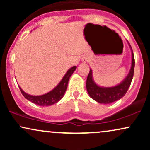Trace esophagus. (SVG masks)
Listing matches in <instances>:
<instances>
[{
    "mask_svg": "<svg viewBox=\"0 0 150 150\" xmlns=\"http://www.w3.org/2000/svg\"><path fill=\"white\" fill-rule=\"evenodd\" d=\"M82 61L83 63H86V62H87V61H88V58H87V57H83L82 58Z\"/></svg>",
    "mask_w": 150,
    "mask_h": 150,
    "instance_id": "obj_1",
    "label": "esophagus"
}]
</instances>
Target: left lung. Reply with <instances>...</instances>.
<instances>
[{
	"label": "left lung",
	"mask_w": 150,
	"mask_h": 150,
	"mask_svg": "<svg viewBox=\"0 0 150 150\" xmlns=\"http://www.w3.org/2000/svg\"><path fill=\"white\" fill-rule=\"evenodd\" d=\"M128 45L131 49L132 53V63L130 71L125 78L120 82L118 85L113 87H105L98 85L94 81L92 75V70L90 69L86 82L87 92L89 97L100 104H110L121 99L127 92L131 84L132 77H133L134 68H135V59L132 49L128 43Z\"/></svg>",
	"instance_id": "8db88e82"
}]
</instances>
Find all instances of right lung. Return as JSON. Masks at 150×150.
I'll return each instance as SVG.
<instances>
[{"mask_svg": "<svg viewBox=\"0 0 150 150\" xmlns=\"http://www.w3.org/2000/svg\"><path fill=\"white\" fill-rule=\"evenodd\" d=\"M77 66H73L71 68H70L65 75L63 76L61 82L58 83V85L56 86L55 88H53L52 90L50 92L46 93V94H42L39 96H33L31 94H27L21 89L20 87V89L21 91L22 95L25 97L27 100L32 101L34 104L38 105V106H51V105L56 104L58 101H60L64 96V94L66 91L67 87H68V81H69L70 77H71L75 70H76Z\"/></svg>", "mask_w": 150, "mask_h": 150, "instance_id": "1", "label": "right lung"}]
</instances>
